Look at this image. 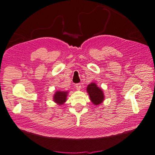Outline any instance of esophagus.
<instances>
[{
  "instance_id": "esophagus-1",
  "label": "esophagus",
  "mask_w": 155,
  "mask_h": 155,
  "mask_svg": "<svg viewBox=\"0 0 155 155\" xmlns=\"http://www.w3.org/2000/svg\"><path fill=\"white\" fill-rule=\"evenodd\" d=\"M75 87H76L77 89L79 90V89H81V84H75Z\"/></svg>"
}]
</instances>
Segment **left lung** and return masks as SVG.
Returning <instances> with one entry per match:
<instances>
[{
  "label": "left lung",
  "instance_id": "left-lung-1",
  "mask_svg": "<svg viewBox=\"0 0 155 155\" xmlns=\"http://www.w3.org/2000/svg\"><path fill=\"white\" fill-rule=\"evenodd\" d=\"M87 91L91 102L95 106H98L103 102L104 99V93L101 88L97 87L95 83H91L88 85Z\"/></svg>",
  "mask_w": 155,
  "mask_h": 155
}]
</instances>
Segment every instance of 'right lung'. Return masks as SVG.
<instances>
[{
  "instance_id": "1",
  "label": "right lung",
  "mask_w": 155,
  "mask_h": 155,
  "mask_svg": "<svg viewBox=\"0 0 155 155\" xmlns=\"http://www.w3.org/2000/svg\"><path fill=\"white\" fill-rule=\"evenodd\" d=\"M68 92L67 91H57L54 94L53 100L57 104L62 105L66 101Z\"/></svg>"
}]
</instances>
